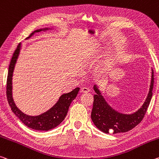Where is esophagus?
<instances>
[{
  "instance_id": "34e87169",
  "label": "esophagus",
  "mask_w": 159,
  "mask_h": 159,
  "mask_svg": "<svg viewBox=\"0 0 159 159\" xmlns=\"http://www.w3.org/2000/svg\"><path fill=\"white\" fill-rule=\"evenodd\" d=\"M89 91H90V90L88 89V88H85V87L82 88V89H80V92L81 93H88Z\"/></svg>"
}]
</instances>
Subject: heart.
Returning <instances> with one entry per match:
<instances>
[{"mask_svg":"<svg viewBox=\"0 0 159 159\" xmlns=\"http://www.w3.org/2000/svg\"><path fill=\"white\" fill-rule=\"evenodd\" d=\"M110 66V62L106 63V64H105L104 65V66H103L102 69H103V70H107Z\"/></svg>","mask_w":159,"mask_h":159,"instance_id":"1","label":"heart"}]
</instances>
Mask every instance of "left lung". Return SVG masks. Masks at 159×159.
<instances>
[{"mask_svg":"<svg viewBox=\"0 0 159 159\" xmlns=\"http://www.w3.org/2000/svg\"><path fill=\"white\" fill-rule=\"evenodd\" d=\"M153 87V70L152 69V79L149 91L139 109L131 114H124L117 111L108 104L100 91L98 85H94L93 89L96 94L94 95V101L91 112V119L98 129L110 134L127 132L139 124L147 112V108L152 98Z\"/></svg>","mask_w":159,"mask_h":159,"instance_id":"left-lung-1","label":"left lung"}]
</instances>
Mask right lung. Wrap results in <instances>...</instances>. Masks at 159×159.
<instances>
[{"label":"right lung","instance_id":"right-lung-1","mask_svg":"<svg viewBox=\"0 0 159 159\" xmlns=\"http://www.w3.org/2000/svg\"><path fill=\"white\" fill-rule=\"evenodd\" d=\"M54 28L52 27H44V28L38 29L34 30L32 33L30 34L26 39H30L33 36L36 32L40 31H47L52 30ZM22 49V44L20 43L17 49L15 51L13 56L12 57L11 64L9 66L8 75L7 79V98L8 100L10 107L11 108L12 112L16 115L19 120L23 123L25 125L31 129L39 131H49L54 128L57 127L64 121L67 115L70 103L77 96L80 88H75L70 92L64 93L59 97L58 101L55 103L54 106H52L47 111L42 113L41 115L32 116L25 114L18 107L16 106V103L12 97V75L16 64L18 59L20 50Z\"/></svg>","mask_w":159,"mask_h":159}]
</instances>
